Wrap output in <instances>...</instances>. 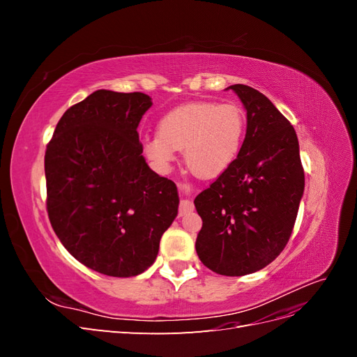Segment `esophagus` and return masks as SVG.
I'll use <instances>...</instances> for the list:
<instances>
[{"instance_id":"1","label":"esophagus","mask_w":357,"mask_h":357,"mask_svg":"<svg viewBox=\"0 0 357 357\" xmlns=\"http://www.w3.org/2000/svg\"><path fill=\"white\" fill-rule=\"evenodd\" d=\"M180 190H183L181 186H180ZM192 210H193L192 201H189V199H181V201H180V207H178V214H180V215L188 214V213H190Z\"/></svg>"}]
</instances>
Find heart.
<instances>
[{"mask_svg": "<svg viewBox=\"0 0 357 357\" xmlns=\"http://www.w3.org/2000/svg\"><path fill=\"white\" fill-rule=\"evenodd\" d=\"M245 126V114L235 102H188L160 119L158 137L147 139L144 153L159 169H167L176 150H183L193 174L213 178L238 158Z\"/></svg>", "mask_w": 357, "mask_h": 357, "instance_id": "b5f03b06", "label": "heart"}]
</instances>
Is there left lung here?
I'll list each match as a JSON object with an SVG mask.
<instances>
[{
    "instance_id": "1",
    "label": "left lung",
    "mask_w": 357,
    "mask_h": 357,
    "mask_svg": "<svg viewBox=\"0 0 357 357\" xmlns=\"http://www.w3.org/2000/svg\"><path fill=\"white\" fill-rule=\"evenodd\" d=\"M247 112V132L234 164L195 198L202 228L195 243L213 273L259 271L283 252L304 193L294 126L264 93L232 84Z\"/></svg>"
}]
</instances>
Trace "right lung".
I'll return each instance as SVG.
<instances>
[{
	"label": "right lung",
	"instance_id": "right-lung-1",
	"mask_svg": "<svg viewBox=\"0 0 357 357\" xmlns=\"http://www.w3.org/2000/svg\"><path fill=\"white\" fill-rule=\"evenodd\" d=\"M150 107L142 92L96 91L63 113L46 147L52 228L71 256L104 275L144 273L177 215L176 183L142 155L137 128Z\"/></svg>",
	"mask_w": 357,
	"mask_h": 357
}]
</instances>
